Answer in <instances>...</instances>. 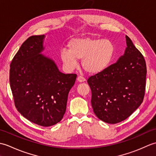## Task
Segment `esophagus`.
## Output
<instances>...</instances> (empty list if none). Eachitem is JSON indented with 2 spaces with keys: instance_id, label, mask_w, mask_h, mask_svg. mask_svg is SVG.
I'll use <instances>...</instances> for the list:
<instances>
[{
  "instance_id": "obj_1",
  "label": "esophagus",
  "mask_w": 156,
  "mask_h": 156,
  "mask_svg": "<svg viewBox=\"0 0 156 156\" xmlns=\"http://www.w3.org/2000/svg\"><path fill=\"white\" fill-rule=\"evenodd\" d=\"M77 80L79 82H84L86 81V79L84 77H82V76H78L77 78Z\"/></svg>"
}]
</instances>
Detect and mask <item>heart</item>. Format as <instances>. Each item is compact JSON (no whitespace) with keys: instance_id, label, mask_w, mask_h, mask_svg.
I'll return each mask as SVG.
<instances>
[{"instance_id":"b5f03b06","label":"heart","mask_w":156,"mask_h":156,"mask_svg":"<svg viewBox=\"0 0 156 156\" xmlns=\"http://www.w3.org/2000/svg\"><path fill=\"white\" fill-rule=\"evenodd\" d=\"M68 49H63L61 59L66 67L74 69L82 60V68L89 74H98L105 71L112 62L115 45L107 39L81 37L72 39Z\"/></svg>"}]
</instances>
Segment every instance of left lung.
Here are the masks:
<instances>
[{"label":"left lung","mask_w":156,"mask_h":156,"mask_svg":"<svg viewBox=\"0 0 156 156\" xmlns=\"http://www.w3.org/2000/svg\"><path fill=\"white\" fill-rule=\"evenodd\" d=\"M125 54L115 64L87 80L96 116L115 124L128 118L144 101L146 64L141 53L126 35Z\"/></svg>","instance_id":"left-lung-1"}]
</instances>
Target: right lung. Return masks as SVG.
<instances>
[{"label":"right lung","mask_w":156,"mask_h":156,"mask_svg":"<svg viewBox=\"0 0 156 156\" xmlns=\"http://www.w3.org/2000/svg\"><path fill=\"white\" fill-rule=\"evenodd\" d=\"M44 38L33 35L23 42L11 63L9 82L20 113L34 123L50 127L64 117L77 75L63 74L54 60L41 54Z\"/></svg>","instance_id":"obj_1"}]
</instances>
